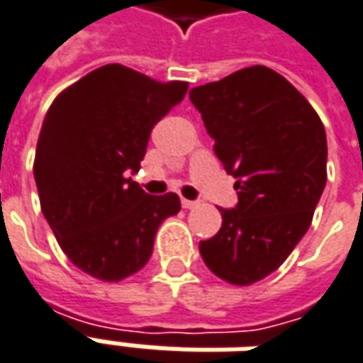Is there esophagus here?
Instances as JSON below:
<instances>
[{
    "mask_svg": "<svg viewBox=\"0 0 363 363\" xmlns=\"http://www.w3.org/2000/svg\"><path fill=\"white\" fill-rule=\"evenodd\" d=\"M181 204L184 210H190V208H194V206H196V202H194V200H186V198H182Z\"/></svg>",
    "mask_w": 363,
    "mask_h": 363,
    "instance_id": "34e87169",
    "label": "esophagus"
}]
</instances>
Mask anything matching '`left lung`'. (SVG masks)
<instances>
[{
  "label": "left lung",
  "mask_w": 363,
  "mask_h": 363,
  "mask_svg": "<svg viewBox=\"0 0 363 363\" xmlns=\"http://www.w3.org/2000/svg\"><path fill=\"white\" fill-rule=\"evenodd\" d=\"M189 95L239 196L235 208H218L221 228L200 241V255L218 278L251 286L278 270L311 225L327 184L325 126L307 99L267 66Z\"/></svg>",
  "instance_id": "obj_1"
}]
</instances>
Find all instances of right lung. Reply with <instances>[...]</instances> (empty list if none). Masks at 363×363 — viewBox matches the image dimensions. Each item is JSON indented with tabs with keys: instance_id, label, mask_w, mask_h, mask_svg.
Wrapping results in <instances>:
<instances>
[{
	"instance_id": "1",
	"label": "right lung",
	"mask_w": 363,
	"mask_h": 363,
	"mask_svg": "<svg viewBox=\"0 0 363 363\" xmlns=\"http://www.w3.org/2000/svg\"><path fill=\"white\" fill-rule=\"evenodd\" d=\"M186 89V82L108 64L62 91L46 112L33 167L40 208L67 259L96 280L142 270L159 225L181 210L174 192L150 196L130 174L153 126Z\"/></svg>"
}]
</instances>
